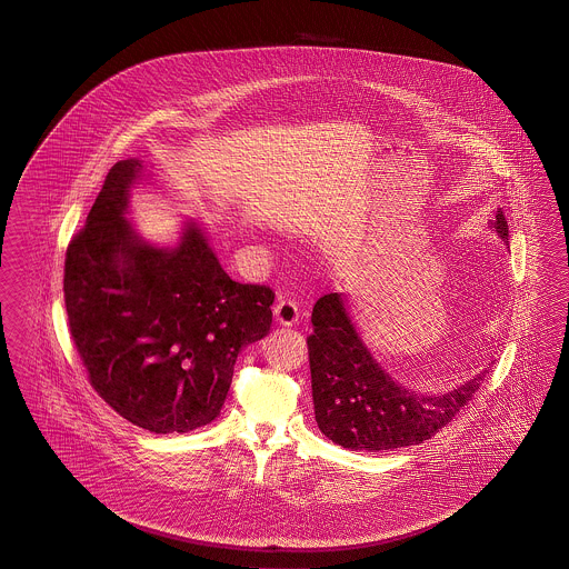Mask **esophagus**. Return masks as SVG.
I'll list each match as a JSON object with an SVG mask.
<instances>
[{"instance_id":"obj_1","label":"esophagus","mask_w":569,"mask_h":569,"mask_svg":"<svg viewBox=\"0 0 569 569\" xmlns=\"http://www.w3.org/2000/svg\"><path fill=\"white\" fill-rule=\"evenodd\" d=\"M273 315H276L279 326H296L298 317H300L298 305L293 300H288V298H279Z\"/></svg>"}]
</instances>
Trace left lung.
I'll return each instance as SVG.
<instances>
[{"label":"left lung","mask_w":569,"mask_h":569,"mask_svg":"<svg viewBox=\"0 0 569 569\" xmlns=\"http://www.w3.org/2000/svg\"><path fill=\"white\" fill-rule=\"evenodd\" d=\"M495 231L509 240L497 212ZM309 346L315 419L331 442L352 450H392L430 440L480 390L486 373L447 395H415L381 371L352 328L340 293H326L312 309Z\"/></svg>","instance_id":"obj_1"}]
</instances>
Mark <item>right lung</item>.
<instances>
[{
  "label": "right lung",
  "instance_id": "obj_1",
  "mask_svg": "<svg viewBox=\"0 0 569 569\" xmlns=\"http://www.w3.org/2000/svg\"><path fill=\"white\" fill-rule=\"evenodd\" d=\"M138 160H119L67 248L70 338L108 407L156 433L221 413L243 346L267 336L276 292L224 273L190 224L172 250L152 248L122 217Z\"/></svg>",
  "mask_w": 569,
  "mask_h": 569
}]
</instances>
